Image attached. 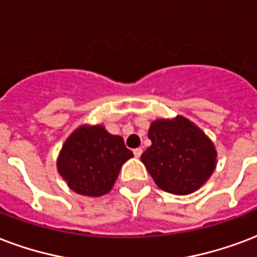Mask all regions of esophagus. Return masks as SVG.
<instances>
[{"mask_svg":"<svg viewBox=\"0 0 257 257\" xmlns=\"http://www.w3.org/2000/svg\"><path fill=\"white\" fill-rule=\"evenodd\" d=\"M133 154H135L136 158H140L143 154V148H135V150H133Z\"/></svg>","mask_w":257,"mask_h":257,"instance_id":"34e87169","label":"esophagus"}]
</instances>
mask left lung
<instances>
[{
	"label": "left lung",
	"mask_w": 257,
	"mask_h": 257,
	"mask_svg": "<svg viewBox=\"0 0 257 257\" xmlns=\"http://www.w3.org/2000/svg\"><path fill=\"white\" fill-rule=\"evenodd\" d=\"M148 137L152 144L142 162L159 189L176 195L194 193L214 171V144L185 117L154 121Z\"/></svg>",
	"instance_id": "1"
}]
</instances>
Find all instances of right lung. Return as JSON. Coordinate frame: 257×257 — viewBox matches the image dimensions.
Masks as SVG:
<instances>
[{
  "mask_svg": "<svg viewBox=\"0 0 257 257\" xmlns=\"http://www.w3.org/2000/svg\"><path fill=\"white\" fill-rule=\"evenodd\" d=\"M133 156L121 136L103 125H82L70 135L58 158V171L72 191L101 197L109 193L121 166Z\"/></svg>",
  "mask_w": 257,
  "mask_h": 257,
  "instance_id": "add662e5",
  "label": "right lung"
}]
</instances>
